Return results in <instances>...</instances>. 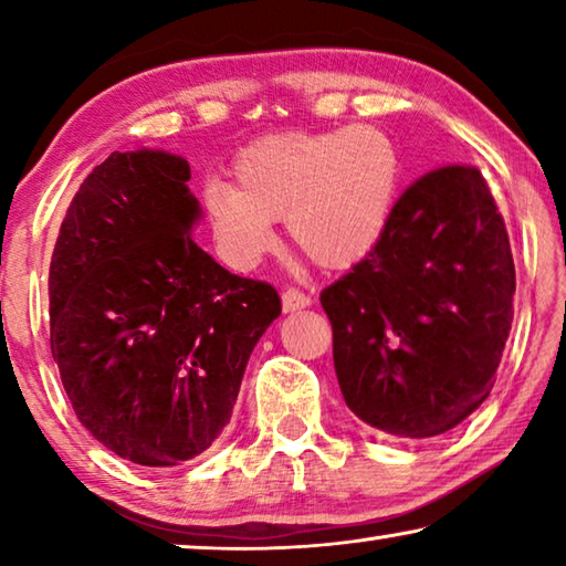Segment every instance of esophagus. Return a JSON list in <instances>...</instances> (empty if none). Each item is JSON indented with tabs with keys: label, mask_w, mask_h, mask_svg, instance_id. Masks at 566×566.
<instances>
[{
	"label": "esophagus",
	"mask_w": 566,
	"mask_h": 566,
	"mask_svg": "<svg viewBox=\"0 0 566 566\" xmlns=\"http://www.w3.org/2000/svg\"><path fill=\"white\" fill-rule=\"evenodd\" d=\"M312 304V296L304 294L296 290V286H290V290L282 292V306L284 312H296V310H304V306Z\"/></svg>",
	"instance_id": "obj_1"
}]
</instances>
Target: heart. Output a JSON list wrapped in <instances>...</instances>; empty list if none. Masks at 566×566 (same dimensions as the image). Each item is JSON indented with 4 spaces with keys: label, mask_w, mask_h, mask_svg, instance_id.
Returning a JSON list of instances; mask_svg holds the SVG:
<instances>
[{
    "label": "heart",
    "mask_w": 566,
    "mask_h": 566,
    "mask_svg": "<svg viewBox=\"0 0 566 566\" xmlns=\"http://www.w3.org/2000/svg\"><path fill=\"white\" fill-rule=\"evenodd\" d=\"M234 185L212 179L205 209L219 249L237 266L274 244L286 217L294 247L324 270H347L385 237L399 187V151L375 127L292 132L256 139L232 161Z\"/></svg>",
    "instance_id": "b5f03b06"
}]
</instances>
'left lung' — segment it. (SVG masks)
<instances>
[{"label": "left lung", "instance_id": "obj_1", "mask_svg": "<svg viewBox=\"0 0 566 566\" xmlns=\"http://www.w3.org/2000/svg\"><path fill=\"white\" fill-rule=\"evenodd\" d=\"M514 290L482 171L447 165L411 181L381 242L319 296L347 407L391 437L449 432L490 397Z\"/></svg>", "mask_w": 566, "mask_h": 566}]
</instances>
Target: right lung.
<instances>
[{
  "label": "right lung",
  "mask_w": 566,
  "mask_h": 566,
  "mask_svg": "<svg viewBox=\"0 0 566 566\" xmlns=\"http://www.w3.org/2000/svg\"><path fill=\"white\" fill-rule=\"evenodd\" d=\"M189 177L167 151H112L66 207L50 264L52 357L76 419L142 467L187 462L222 434L282 314L272 284L197 247Z\"/></svg>",
  "instance_id": "right-lung-1"
}]
</instances>
